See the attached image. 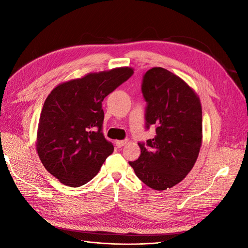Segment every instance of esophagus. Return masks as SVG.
Segmentation results:
<instances>
[{"mask_svg": "<svg viewBox=\"0 0 248 248\" xmlns=\"http://www.w3.org/2000/svg\"><path fill=\"white\" fill-rule=\"evenodd\" d=\"M127 140H117L116 141V146L118 147V148H121V147H123L124 145H126L127 144Z\"/></svg>", "mask_w": 248, "mask_h": 248, "instance_id": "obj_1", "label": "esophagus"}]
</instances>
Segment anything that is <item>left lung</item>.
I'll return each instance as SVG.
<instances>
[{"label":"left lung","instance_id":"1","mask_svg":"<svg viewBox=\"0 0 248 248\" xmlns=\"http://www.w3.org/2000/svg\"><path fill=\"white\" fill-rule=\"evenodd\" d=\"M141 93L147 102L145 127L156 136L140 141V156L129 161L140 181L155 190L175 186L191 170L202 144V108L186 82L161 67L142 77Z\"/></svg>","mask_w":248,"mask_h":248}]
</instances>
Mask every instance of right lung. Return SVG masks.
Returning <instances> with one entry per match:
<instances>
[{
    "mask_svg": "<svg viewBox=\"0 0 248 248\" xmlns=\"http://www.w3.org/2000/svg\"><path fill=\"white\" fill-rule=\"evenodd\" d=\"M121 67L63 82L43 104L37 132L42 164L60 182L79 187L92 180L114 146L102 131V101L130 77Z\"/></svg>",
    "mask_w": 248,
    "mask_h": 248,
    "instance_id": "1",
    "label": "right lung"
}]
</instances>
